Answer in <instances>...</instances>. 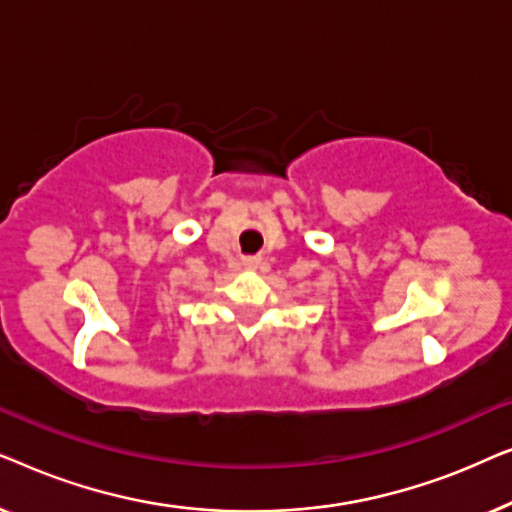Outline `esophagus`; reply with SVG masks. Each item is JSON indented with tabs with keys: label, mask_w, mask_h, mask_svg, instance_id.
Segmentation results:
<instances>
[{
	"label": "esophagus",
	"mask_w": 512,
	"mask_h": 512,
	"mask_svg": "<svg viewBox=\"0 0 512 512\" xmlns=\"http://www.w3.org/2000/svg\"><path fill=\"white\" fill-rule=\"evenodd\" d=\"M261 258H258V256H247V258H242V265H244V268H247V270H256V268H261Z\"/></svg>",
	"instance_id": "1"
}]
</instances>
